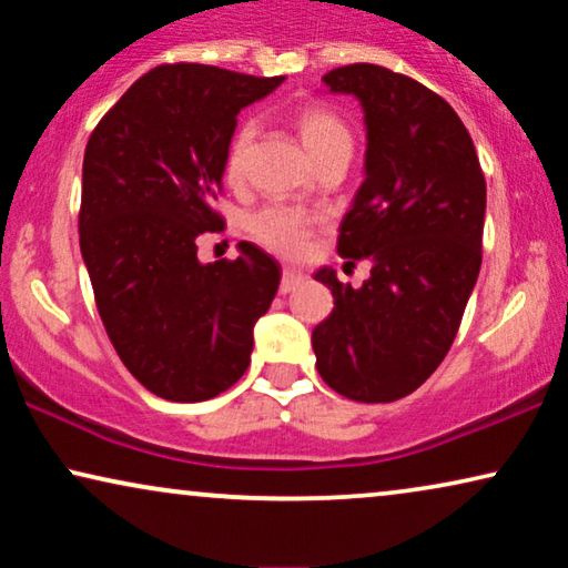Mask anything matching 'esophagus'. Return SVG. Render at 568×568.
<instances>
[{"label": "esophagus", "instance_id": "obj_1", "mask_svg": "<svg viewBox=\"0 0 568 568\" xmlns=\"http://www.w3.org/2000/svg\"><path fill=\"white\" fill-rule=\"evenodd\" d=\"M302 282H305V274H300V271H294V268H284L282 284H278V292L290 294V292L297 290Z\"/></svg>", "mask_w": 568, "mask_h": 568}]
</instances>
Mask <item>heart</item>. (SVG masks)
Returning <instances> with one entry per match:
<instances>
[{
  "instance_id": "1",
  "label": "heart",
  "mask_w": 568,
  "mask_h": 568,
  "mask_svg": "<svg viewBox=\"0 0 568 568\" xmlns=\"http://www.w3.org/2000/svg\"><path fill=\"white\" fill-rule=\"evenodd\" d=\"M294 129L310 152V158L317 160L333 146L338 144H352V134H348L346 123L338 119L336 113H331L328 108L310 105L294 115ZM255 136L253 121H243L235 129V134L230 136L227 152H224V178L230 183H237L245 173L247 154H251V144ZM317 216L305 212L297 206H284V204H271L263 206L258 212L251 214L247 220V235L266 251L284 255V258H300L307 251L310 237L317 227Z\"/></svg>"
}]
</instances>
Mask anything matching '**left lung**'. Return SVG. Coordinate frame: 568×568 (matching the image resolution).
Here are the masks:
<instances>
[{"label": "left lung", "mask_w": 568, "mask_h": 568, "mask_svg": "<svg viewBox=\"0 0 568 568\" xmlns=\"http://www.w3.org/2000/svg\"><path fill=\"white\" fill-rule=\"evenodd\" d=\"M323 82L364 111V183L338 253L372 271L359 290L315 271L336 305L313 331L315 367L346 398L390 403L424 385L457 336L480 271L486 181L437 92L377 64L338 67Z\"/></svg>", "instance_id": "1"}]
</instances>
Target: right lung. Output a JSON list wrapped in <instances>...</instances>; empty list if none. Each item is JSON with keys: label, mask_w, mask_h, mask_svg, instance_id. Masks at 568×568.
Listing matches in <instances>:
<instances>
[{"label": "right lung", "mask_w": 568, "mask_h": 568, "mask_svg": "<svg viewBox=\"0 0 568 568\" xmlns=\"http://www.w3.org/2000/svg\"><path fill=\"white\" fill-rule=\"evenodd\" d=\"M284 77L206 64L152 69L92 131L82 162L80 251L98 313L126 369L175 403L220 395L245 375L253 328L282 266L253 243L201 263L237 113Z\"/></svg>", "instance_id": "obj_1"}]
</instances>
